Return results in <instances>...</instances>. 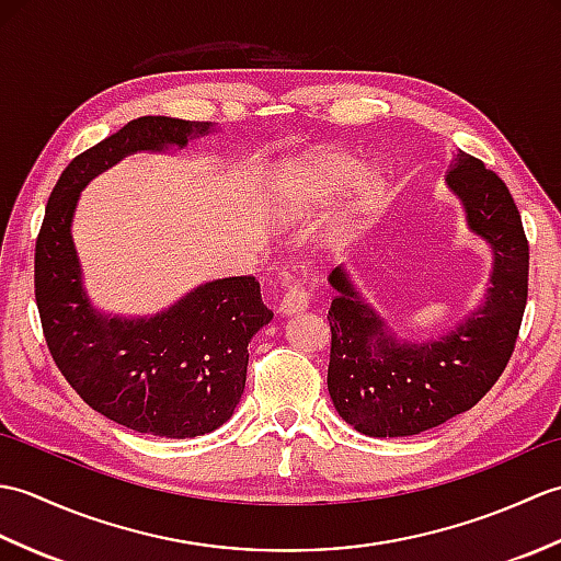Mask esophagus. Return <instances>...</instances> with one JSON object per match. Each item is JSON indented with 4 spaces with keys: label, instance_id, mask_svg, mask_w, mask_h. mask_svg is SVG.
I'll use <instances>...</instances> for the list:
<instances>
[{
    "label": "esophagus",
    "instance_id": "34e87169",
    "mask_svg": "<svg viewBox=\"0 0 561 561\" xmlns=\"http://www.w3.org/2000/svg\"><path fill=\"white\" fill-rule=\"evenodd\" d=\"M308 299H311V296H308L306 279H294L289 287H287V291H284V296H282L279 313L282 316L301 313V311H306V308H308Z\"/></svg>",
    "mask_w": 561,
    "mask_h": 561
}]
</instances>
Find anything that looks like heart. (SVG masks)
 <instances>
[{
	"label": "heart",
	"instance_id": "heart-1",
	"mask_svg": "<svg viewBox=\"0 0 561 561\" xmlns=\"http://www.w3.org/2000/svg\"><path fill=\"white\" fill-rule=\"evenodd\" d=\"M356 171H359V161L347 151L328 149L306 157L287 175H282L279 214L287 219L308 217L328 205L352 181ZM380 197H383V181L376 173H364L354 183L350 209L354 217H362L378 207Z\"/></svg>",
	"mask_w": 561,
	"mask_h": 561
}]
</instances>
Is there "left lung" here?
<instances>
[{
  "label": "left lung",
  "mask_w": 561,
  "mask_h": 561,
  "mask_svg": "<svg viewBox=\"0 0 561 561\" xmlns=\"http://www.w3.org/2000/svg\"><path fill=\"white\" fill-rule=\"evenodd\" d=\"M446 183L470 231L492 245L494 272L484 304L448 335L402 342L362 301L347 272L330 274L328 390L356 432L376 438L414 436L474 408L514 354L528 301V238L514 197L480 159L458 151Z\"/></svg>",
  "instance_id": "1"
}]
</instances>
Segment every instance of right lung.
Returning a JSON list of instances; mask_svg holds the SVG:
<instances>
[{"label":"right lung","mask_w":561,"mask_h":561,"mask_svg":"<svg viewBox=\"0 0 561 561\" xmlns=\"http://www.w3.org/2000/svg\"><path fill=\"white\" fill-rule=\"evenodd\" d=\"M209 123L145 115L87 149L59 175L35 241V304L53 362L91 410L139 434L193 438L233 414L248 342L272 320L255 277L202 284L153 318L93 311L71 243L79 190L135 151L185 147Z\"/></svg>","instance_id":"obj_1"}]
</instances>
